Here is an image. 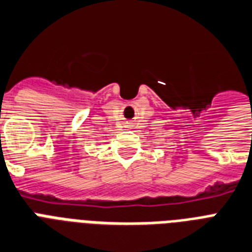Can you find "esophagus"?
<instances>
[{
	"label": "esophagus",
	"mask_w": 252,
	"mask_h": 252,
	"mask_svg": "<svg viewBox=\"0 0 252 252\" xmlns=\"http://www.w3.org/2000/svg\"><path fill=\"white\" fill-rule=\"evenodd\" d=\"M129 124H130V123H128V122L126 123V126H129Z\"/></svg>",
	"instance_id": "34e87169"
}]
</instances>
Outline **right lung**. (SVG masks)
Here are the masks:
<instances>
[{
    "instance_id": "right-lung-1",
    "label": "right lung",
    "mask_w": 252,
    "mask_h": 252,
    "mask_svg": "<svg viewBox=\"0 0 252 252\" xmlns=\"http://www.w3.org/2000/svg\"><path fill=\"white\" fill-rule=\"evenodd\" d=\"M0 136H1V134H0Z\"/></svg>"
}]
</instances>
